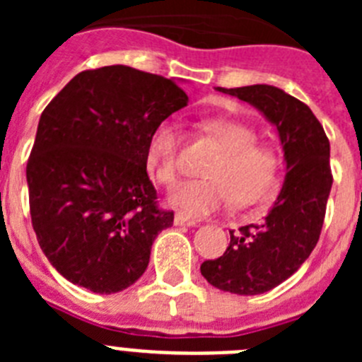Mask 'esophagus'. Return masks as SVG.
<instances>
[{"label":"esophagus","mask_w":362,"mask_h":362,"mask_svg":"<svg viewBox=\"0 0 362 362\" xmlns=\"http://www.w3.org/2000/svg\"><path fill=\"white\" fill-rule=\"evenodd\" d=\"M174 225H177V226H196L197 221L196 219H190V217L183 216V214H175V216H174Z\"/></svg>","instance_id":"34e87169"}]
</instances>
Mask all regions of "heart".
I'll use <instances>...</instances> for the list:
<instances>
[{
    "instance_id": "obj_1",
    "label": "heart",
    "mask_w": 362,
    "mask_h": 362,
    "mask_svg": "<svg viewBox=\"0 0 362 362\" xmlns=\"http://www.w3.org/2000/svg\"><path fill=\"white\" fill-rule=\"evenodd\" d=\"M204 130L223 148L204 170L206 177L187 179L172 190L170 203L187 216H209L232 201L257 203L270 188L277 159L270 148L257 145V132L235 119H212ZM183 127L166 117L152 130L146 145V163L153 177L172 185L181 170Z\"/></svg>"
}]
</instances>
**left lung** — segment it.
Listing matches in <instances>:
<instances>
[{"label": "left lung", "mask_w": 362, "mask_h": 362, "mask_svg": "<svg viewBox=\"0 0 362 362\" xmlns=\"http://www.w3.org/2000/svg\"><path fill=\"white\" fill-rule=\"evenodd\" d=\"M217 90L250 103L276 127L288 170L267 217L230 232L225 254L201 264L203 277L216 288L257 296L296 274L317 245L334 181L330 141L308 105L277 86Z\"/></svg>", "instance_id": "8db88e82"}]
</instances>
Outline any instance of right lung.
<instances>
[{
  "instance_id": "obj_1",
  "label": "right lung",
  "mask_w": 362,
  "mask_h": 362,
  "mask_svg": "<svg viewBox=\"0 0 362 362\" xmlns=\"http://www.w3.org/2000/svg\"><path fill=\"white\" fill-rule=\"evenodd\" d=\"M174 79L124 65L74 76L47 105L27 163L32 226L70 283L95 293L129 288L174 212L146 174L152 130L187 107Z\"/></svg>"
}]
</instances>
